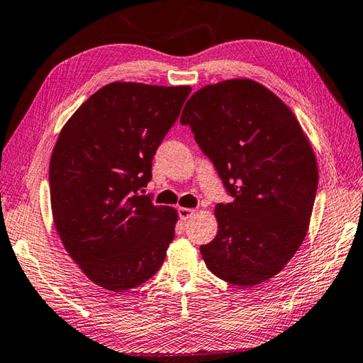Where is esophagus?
Listing matches in <instances>:
<instances>
[{"instance_id": "esophagus-1", "label": "esophagus", "mask_w": 363, "mask_h": 363, "mask_svg": "<svg viewBox=\"0 0 363 363\" xmlns=\"http://www.w3.org/2000/svg\"><path fill=\"white\" fill-rule=\"evenodd\" d=\"M193 215H194V210L193 208H184V207L179 208V218H180L182 221H188Z\"/></svg>"}]
</instances>
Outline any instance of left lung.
I'll list each match as a JSON object with an SVG mask.
<instances>
[{
    "mask_svg": "<svg viewBox=\"0 0 363 363\" xmlns=\"http://www.w3.org/2000/svg\"><path fill=\"white\" fill-rule=\"evenodd\" d=\"M180 123L232 197L216 205L205 264L246 288L278 275L303 242L318 191L316 158L297 118L265 86L235 79L196 91Z\"/></svg>",
    "mask_w": 363,
    "mask_h": 363,
    "instance_id": "8db88e82",
    "label": "left lung"
}]
</instances>
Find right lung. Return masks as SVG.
Listing matches in <instances>:
<instances>
[{"instance_id":"right-lung-1","label":"right lung","mask_w":363,"mask_h":363,"mask_svg":"<svg viewBox=\"0 0 363 363\" xmlns=\"http://www.w3.org/2000/svg\"><path fill=\"white\" fill-rule=\"evenodd\" d=\"M189 93L191 86L113 82L61 129L49 169L55 228L75 264L101 288H138L166 259L177 211L140 193Z\"/></svg>"}]
</instances>
